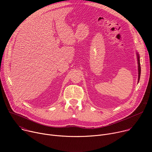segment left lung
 Masks as SVG:
<instances>
[{
    "label": "left lung",
    "mask_w": 152,
    "mask_h": 152,
    "mask_svg": "<svg viewBox=\"0 0 152 152\" xmlns=\"http://www.w3.org/2000/svg\"><path fill=\"white\" fill-rule=\"evenodd\" d=\"M137 59H138V82L140 80V75H141V66H140V55L138 53H137Z\"/></svg>",
    "instance_id": "8db88e82"
}]
</instances>
